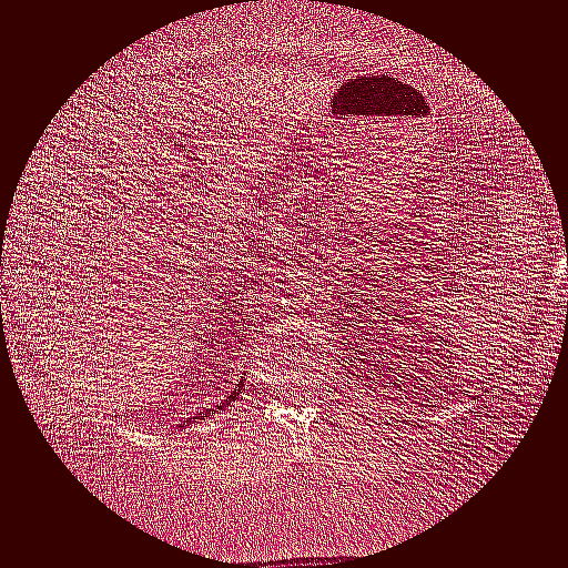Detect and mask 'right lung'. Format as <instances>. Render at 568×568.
Listing matches in <instances>:
<instances>
[{
  "label": "right lung",
  "instance_id": "add662e5",
  "mask_svg": "<svg viewBox=\"0 0 568 568\" xmlns=\"http://www.w3.org/2000/svg\"><path fill=\"white\" fill-rule=\"evenodd\" d=\"M242 387H244V379H240V384H236V389H234V392H231V395H223V397H226V400H223V403L219 405V408H226V405H231V403H234V400H236V397H240V392H242ZM207 413H210V410H200V413H194V416H189V418H186V424H192V422H194V418H197V422H200V418H205V416H207Z\"/></svg>",
  "mask_w": 568,
  "mask_h": 568
}]
</instances>
